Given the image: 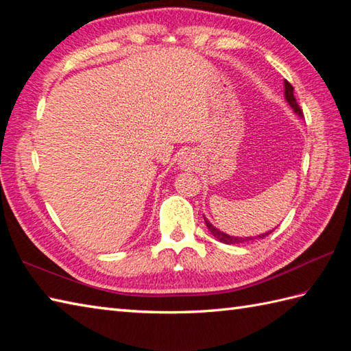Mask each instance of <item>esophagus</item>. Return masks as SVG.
<instances>
[{"label":"esophagus","instance_id":"esophagus-1","mask_svg":"<svg viewBox=\"0 0 351 351\" xmlns=\"http://www.w3.org/2000/svg\"><path fill=\"white\" fill-rule=\"evenodd\" d=\"M178 164H180V167L182 170H191L193 167H195L196 164V160H195V155H193L191 152H185L180 156V161H178Z\"/></svg>","mask_w":351,"mask_h":351}]
</instances>
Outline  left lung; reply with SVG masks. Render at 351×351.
Instances as JSON below:
<instances>
[{
	"instance_id": "left-lung-1",
	"label": "left lung",
	"mask_w": 351,
	"mask_h": 351,
	"mask_svg": "<svg viewBox=\"0 0 351 351\" xmlns=\"http://www.w3.org/2000/svg\"><path fill=\"white\" fill-rule=\"evenodd\" d=\"M283 86H285V99L287 102L289 104V107L293 108L294 113L303 119V111L300 110L299 104H297L295 98H294V87L291 86L288 81L285 80V83H283ZM204 220L206 223V228L210 229V232L217 238V240L220 243H225V244H240V243H249V241H253V240H259V238H265L267 235H270L273 230H270V232H265V234H259V235H255V237H234V235H228L225 232H221L220 229H217L215 226H213L210 220H208L205 215H204Z\"/></svg>"
}]
</instances>
